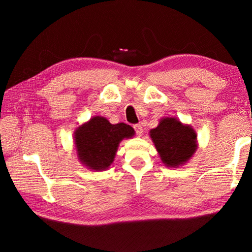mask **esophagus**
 Listing matches in <instances>:
<instances>
[{
    "label": "esophagus",
    "instance_id": "obj_1",
    "mask_svg": "<svg viewBox=\"0 0 252 252\" xmlns=\"http://www.w3.org/2000/svg\"><path fill=\"white\" fill-rule=\"evenodd\" d=\"M133 129H134V131H135V134H136V135L140 136V135L142 134L143 129H142V126H141V125H134Z\"/></svg>",
    "mask_w": 252,
    "mask_h": 252
}]
</instances>
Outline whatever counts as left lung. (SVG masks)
<instances>
[{"label":"left lung","instance_id":"left-lung-1","mask_svg":"<svg viewBox=\"0 0 252 252\" xmlns=\"http://www.w3.org/2000/svg\"><path fill=\"white\" fill-rule=\"evenodd\" d=\"M161 160L168 167H178L190 159L197 150V135L189 126H183L174 118L161 120L150 131Z\"/></svg>","mask_w":252,"mask_h":252}]
</instances>
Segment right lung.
Masks as SVG:
<instances>
[{
  "label": "right lung",
  "mask_w": 252,
  "mask_h": 252,
  "mask_svg": "<svg viewBox=\"0 0 252 252\" xmlns=\"http://www.w3.org/2000/svg\"><path fill=\"white\" fill-rule=\"evenodd\" d=\"M133 135V127L129 125H111L103 117L92 118L75 131L79 159L92 170H104L113 162L121 140Z\"/></svg>",
  "instance_id": "obj_1"
}]
</instances>
